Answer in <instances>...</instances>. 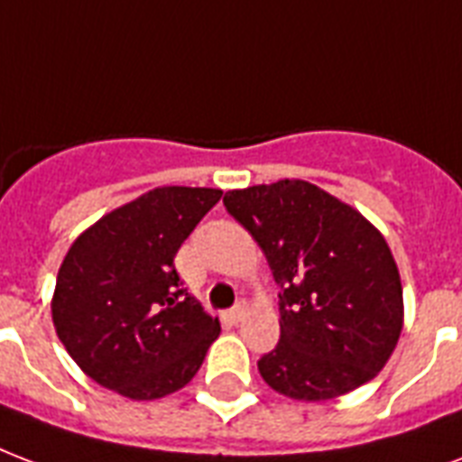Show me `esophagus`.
<instances>
[{"label": "esophagus", "mask_w": 462, "mask_h": 462, "mask_svg": "<svg viewBox=\"0 0 462 462\" xmlns=\"http://www.w3.org/2000/svg\"><path fill=\"white\" fill-rule=\"evenodd\" d=\"M245 311H248V307H245V301H238V304H236V307H231V310H228V319H231V321H241V319L245 317Z\"/></svg>", "instance_id": "1"}]
</instances>
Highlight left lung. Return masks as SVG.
Listing matches in <instances>:
<instances>
[{
    "label": "left lung",
    "mask_w": 462,
    "mask_h": 462,
    "mask_svg": "<svg viewBox=\"0 0 462 462\" xmlns=\"http://www.w3.org/2000/svg\"><path fill=\"white\" fill-rule=\"evenodd\" d=\"M280 287V343L258 360L275 392L334 400L383 370L402 334V282L370 221L304 180L224 194Z\"/></svg>",
    "instance_id": "left-lung-1"
}]
</instances>
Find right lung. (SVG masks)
<instances>
[{"label": "right lung", "instance_id": "add662e5", "mask_svg": "<svg viewBox=\"0 0 462 462\" xmlns=\"http://www.w3.org/2000/svg\"><path fill=\"white\" fill-rule=\"evenodd\" d=\"M221 194L158 187L72 244L55 282L53 324L95 383L141 402L197 375L221 326L187 292L175 253Z\"/></svg>", "mask_w": 462, "mask_h": 462}]
</instances>
